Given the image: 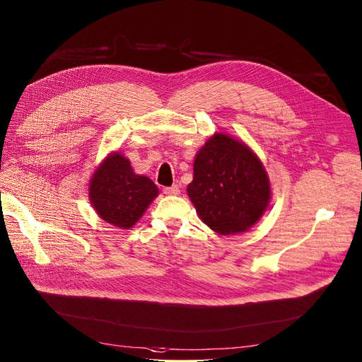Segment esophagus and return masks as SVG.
Masks as SVG:
<instances>
[{
    "label": "esophagus",
    "instance_id": "esophagus-1",
    "mask_svg": "<svg viewBox=\"0 0 362 362\" xmlns=\"http://www.w3.org/2000/svg\"><path fill=\"white\" fill-rule=\"evenodd\" d=\"M164 194L171 195V197H175V195H179V194H180V189H179V186H177V185H173V186L164 187Z\"/></svg>",
    "mask_w": 362,
    "mask_h": 362
}]
</instances>
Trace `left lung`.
Returning <instances> with one entry per match:
<instances>
[{
	"label": "left lung",
	"instance_id": "1",
	"mask_svg": "<svg viewBox=\"0 0 362 362\" xmlns=\"http://www.w3.org/2000/svg\"><path fill=\"white\" fill-rule=\"evenodd\" d=\"M187 195L210 229L218 235H235L259 222L272 191L256 152L243 140L218 132L195 155Z\"/></svg>",
	"mask_w": 362,
	"mask_h": 362
}]
</instances>
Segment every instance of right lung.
Returning <instances> with one entry per match:
<instances>
[{"instance_id":"1","label":"right lung","mask_w":362,"mask_h":362,"mask_svg":"<svg viewBox=\"0 0 362 362\" xmlns=\"http://www.w3.org/2000/svg\"><path fill=\"white\" fill-rule=\"evenodd\" d=\"M156 185L136 175L130 160L112 151L94 170L88 182V199L106 223L119 229L133 228L158 197Z\"/></svg>"}]
</instances>
